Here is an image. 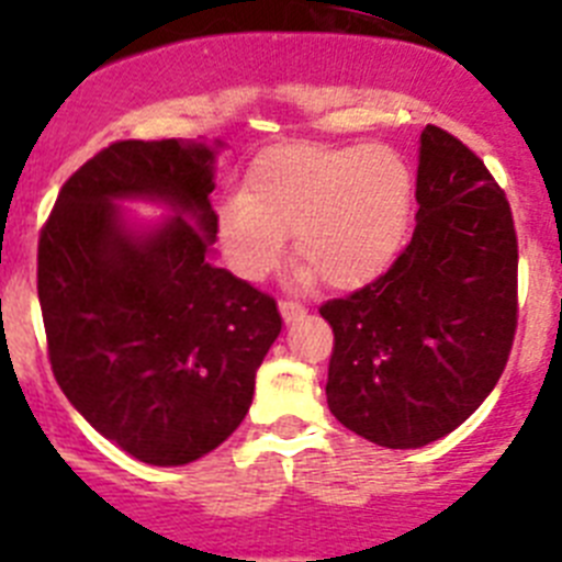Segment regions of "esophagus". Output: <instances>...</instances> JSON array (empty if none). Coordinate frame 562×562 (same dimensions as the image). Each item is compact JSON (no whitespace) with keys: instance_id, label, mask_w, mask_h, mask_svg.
I'll list each match as a JSON object with an SVG mask.
<instances>
[{"instance_id":"34e87169","label":"esophagus","mask_w":562,"mask_h":562,"mask_svg":"<svg viewBox=\"0 0 562 562\" xmlns=\"http://www.w3.org/2000/svg\"><path fill=\"white\" fill-rule=\"evenodd\" d=\"M278 310H281V317H284L286 324H292V321H297V317L304 315V306L301 304H295V301H281V304H278Z\"/></svg>"}]
</instances>
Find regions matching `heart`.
<instances>
[{
  "label": "heart",
  "instance_id": "heart-1",
  "mask_svg": "<svg viewBox=\"0 0 562 562\" xmlns=\"http://www.w3.org/2000/svg\"><path fill=\"white\" fill-rule=\"evenodd\" d=\"M414 177L389 146H310L265 151L245 193L216 216V245L245 281L278 270L292 233L297 281L321 276L335 290H360L394 265L411 220Z\"/></svg>",
  "mask_w": 562,
  "mask_h": 562
}]
</instances>
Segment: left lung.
Wrapping results in <instances>:
<instances>
[{"label":"left lung","instance_id":"8db88e82","mask_svg":"<svg viewBox=\"0 0 562 562\" xmlns=\"http://www.w3.org/2000/svg\"><path fill=\"white\" fill-rule=\"evenodd\" d=\"M416 227L391 270L321 306L335 331L326 402L380 448L448 436L495 389L518 324V238L504 191L453 134L425 126Z\"/></svg>","mask_w":562,"mask_h":562}]
</instances>
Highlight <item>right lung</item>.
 <instances>
[{
    "instance_id": "right-lung-1",
    "label": "right lung",
    "mask_w": 562,
    "mask_h": 562,
    "mask_svg": "<svg viewBox=\"0 0 562 562\" xmlns=\"http://www.w3.org/2000/svg\"><path fill=\"white\" fill-rule=\"evenodd\" d=\"M222 140H123L78 168L38 238V304L64 396L132 459L180 467L250 411L281 315L213 261ZM134 201L164 207L134 221Z\"/></svg>"
}]
</instances>
